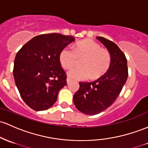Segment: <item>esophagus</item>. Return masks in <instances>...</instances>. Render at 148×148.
Wrapping results in <instances>:
<instances>
[{
  "label": "esophagus",
  "mask_w": 148,
  "mask_h": 148,
  "mask_svg": "<svg viewBox=\"0 0 148 148\" xmlns=\"http://www.w3.org/2000/svg\"><path fill=\"white\" fill-rule=\"evenodd\" d=\"M66 82H67V84H69V83L71 82V79L69 77L66 78Z\"/></svg>",
  "instance_id": "34e87169"
}]
</instances>
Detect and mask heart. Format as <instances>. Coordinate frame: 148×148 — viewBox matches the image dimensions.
Masks as SVG:
<instances>
[{"label": "heart", "instance_id": "1", "mask_svg": "<svg viewBox=\"0 0 148 148\" xmlns=\"http://www.w3.org/2000/svg\"><path fill=\"white\" fill-rule=\"evenodd\" d=\"M82 60L81 67H74L68 72V77L77 80L97 79L103 77L111 64V55L108 50L92 40L78 42L72 48L65 47L59 56L60 62L64 69L75 65L77 59Z\"/></svg>", "mask_w": 148, "mask_h": 148}]
</instances>
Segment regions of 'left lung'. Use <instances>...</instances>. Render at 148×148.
Returning <instances> with one entry per match:
<instances>
[{"label":"left lung","instance_id":"8db88e82","mask_svg":"<svg viewBox=\"0 0 148 148\" xmlns=\"http://www.w3.org/2000/svg\"><path fill=\"white\" fill-rule=\"evenodd\" d=\"M108 48L111 55L108 71L92 82H79V89L74 95L77 109L88 115H95L114 103L127 80V60L117 45L111 40L96 37Z\"/></svg>","mask_w":148,"mask_h":148}]
</instances>
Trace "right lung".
<instances>
[{
  "label": "right lung",
  "instance_id": "right-lung-1",
  "mask_svg": "<svg viewBox=\"0 0 148 148\" xmlns=\"http://www.w3.org/2000/svg\"><path fill=\"white\" fill-rule=\"evenodd\" d=\"M74 40L70 36L47 34L34 37L17 52L13 75L22 100L36 111L53 106L66 75L60 62L61 50Z\"/></svg>",
  "mask_w": 148,
  "mask_h": 148
}]
</instances>
